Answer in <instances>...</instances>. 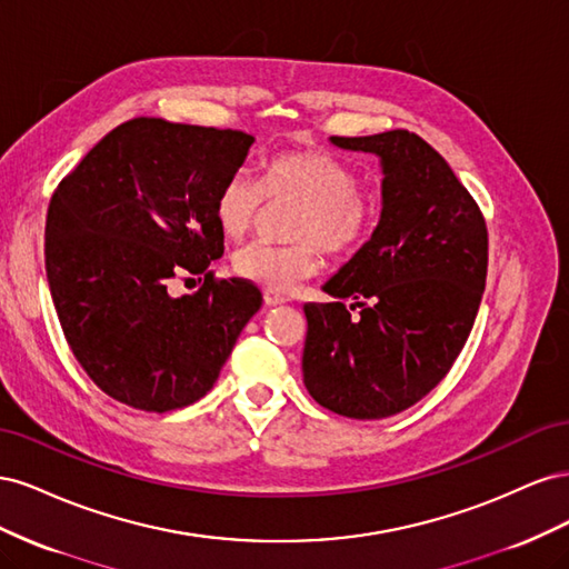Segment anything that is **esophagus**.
<instances>
[{"instance_id":"obj_1","label":"esophagus","mask_w":569,"mask_h":569,"mask_svg":"<svg viewBox=\"0 0 569 569\" xmlns=\"http://www.w3.org/2000/svg\"><path fill=\"white\" fill-rule=\"evenodd\" d=\"M263 299H266L268 306H282V303H287V297L280 295V291H274V289H266L263 291Z\"/></svg>"}]
</instances>
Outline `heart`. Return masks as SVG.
I'll list each match as a JSON object with an SVG mask.
<instances>
[{
	"mask_svg": "<svg viewBox=\"0 0 569 569\" xmlns=\"http://www.w3.org/2000/svg\"><path fill=\"white\" fill-rule=\"evenodd\" d=\"M272 203H297L289 213V244L253 242L239 249L232 268L244 280L268 289H291L320 268V249L347 258L363 247L375 232L380 206L363 187L358 170L327 149H291L268 159L261 187L244 173L220 184L213 216L222 234H247L263 209Z\"/></svg>",
	"mask_w": 569,
	"mask_h": 569,
	"instance_id": "heart-1",
	"label": "heart"
}]
</instances>
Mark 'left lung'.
<instances>
[{
  "label": "left lung",
  "instance_id": "1",
  "mask_svg": "<svg viewBox=\"0 0 569 569\" xmlns=\"http://www.w3.org/2000/svg\"><path fill=\"white\" fill-rule=\"evenodd\" d=\"M332 142L382 159V218L322 287L335 299L303 303V385L337 416L382 420L418 403L456 363L485 295L489 234L472 194L416 132Z\"/></svg>",
  "mask_w": 569,
  "mask_h": 569
}]
</instances>
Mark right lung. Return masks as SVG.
Returning a JSON list of instances; mask_svg holds the SVG:
<instances>
[{"mask_svg": "<svg viewBox=\"0 0 569 569\" xmlns=\"http://www.w3.org/2000/svg\"><path fill=\"white\" fill-rule=\"evenodd\" d=\"M251 144L242 130L140 116L54 189L44 230L51 301L76 360L111 399L147 412L199 401L261 308L253 282L209 270L222 256L216 194ZM180 273H203L204 284L173 298Z\"/></svg>", "mask_w": 569, "mask_h": 569, "instance_id": "right-lung-1", "label": "right lung"}]
</instances>
